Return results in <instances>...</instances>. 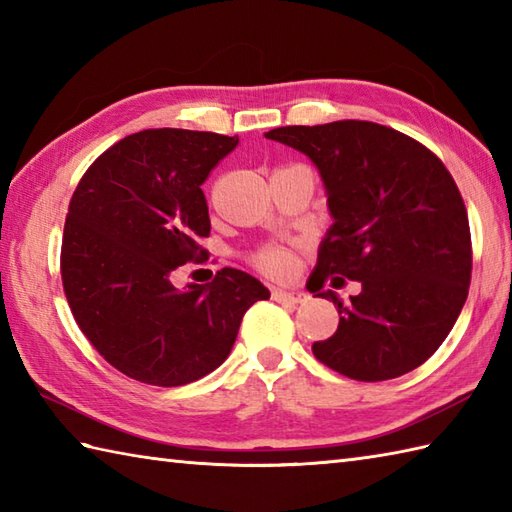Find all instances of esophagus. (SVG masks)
I'll return each instance as SVG.
<instances>
[{
	"instance_id": "obj_1",
	"label": "esophagus",
	"mask_w": 512,
	"mask_h": 512,
	"mask_svg": "<svg viewBox=\"0 0 512 512\" xmlns=\"http://www.w3.org/2000/svg\"><path fill=\"white\" fill-rule=\"evenodd\" d=\"M273 299L281 303H303L308 301L306 292H288V290H273Z\"/></svg>"
}]
</instances>
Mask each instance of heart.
<instances>
[{"label":"heart","instance_id":"heart-1","mask_svg":"<svg viewBox=\"0 0 512 512\" xmlns=\"http://www.w3.org/2000/svg\"><path fill=\"white\" fill-rule=\"evenodd\" d=\"M250 262L270 277H288L292 275V270H295V257H292L290 250L284 246L259 248L257 253L250 257Z\"/></svg>","mask_w":512,"mask_h":512}]
</instances>
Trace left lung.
<instances>
[{"label":"left lung","mask_w":512,"mask_h":512,"mask_svg":"<svg viewBox=\"0 0 512 512\" xmlns=\"http://www.w3.org/2000/svg\"><path fill=\"white\" fill-rule=\"evenodd\" d=\"M266 138L317 165L334 217L310 277L339 328L312 345L323 365L378 383L420 367L447 339L469 295L473 246L462 193L418 140L369 121L288 125ZM358 280L341 302L320 288Z\"/></svg>","instance_id":"obj_1"}]
</instances>
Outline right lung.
Returning a JSON list of instances; mask_svg holds the SVG:
<instances>
[{
	"mask_svg": "<svg viewBox=\"0 0 512 512\" xmlns=\"http://www.w3.org/2000/svg\"><path fill=\"white\" fill-rule=\"evenodd\" d=\"M237 136L145 129L96 158L72 193L61 281L72 317L107 363L156 387L193 383L220 367L262 281L222 268L178 290L171 273L202 262L211 220L202 182Z\"/></svg>",
	"mask_w": 512,
	"mask_h": 512,
	"instance_id": "add662e5",
	"label": "right lung"
}]
</instances>
